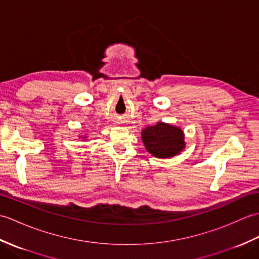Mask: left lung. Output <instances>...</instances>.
<instances>
[{
	"label": "left lung",
	"instance_id": "1",
	"mask_svg": "<svg viewBox=\"0 0 259 259\" xmlns=\"http://www.w3.org/2000/svg\"><path fill=\"white\" fill-rule=\"evenodd\" d=\"M141 139L148 152L157 158H171L186 147L183 130L164 122L147 126Z\"/></svg>",
	"mask_w": 259,
	"mask_h": 259
}]
</instances>
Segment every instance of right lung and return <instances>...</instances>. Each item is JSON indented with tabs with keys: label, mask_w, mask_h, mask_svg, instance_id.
Returning <instances> with one entry per match:
<instances>
[{
	"label": "right lung",
	"mask_w": 259,
	"mask_h": 259,
	"mask_svg": "<svg viewBox=\"0 0 259 259\" xmlns=\"http://www.w3.org/2000/svg\"><path fill=\"white\" fill-rule=\"evenodd\" d=\"M82 138H83V139H84V138H85V137H82Z\"/></svg>",
	"instance_id": "obj_1"
}]
</instances>
